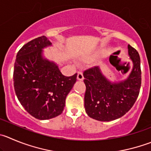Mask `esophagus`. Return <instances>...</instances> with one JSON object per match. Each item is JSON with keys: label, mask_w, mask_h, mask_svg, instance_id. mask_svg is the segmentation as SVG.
<instances>
[{"label": "esophagus", "mask_w": 151, "mask_h": 151, "mask_svg": "<svg viewBox=\"0 0 151 151\" xmlns=\"http://www.w3.org/2000/svg\"><path fill=\"white\" fill-rule=\"evenodd\" d=\"M77 78H78V80H79V81H82V80H84V76H83L82 72H81V71L78 72Z\"/></svg>", "instance_id": "obj_1"}]
</instances>
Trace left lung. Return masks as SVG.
Masks as SVG:
<instances>
[{"label": "left lung", "mask_w": 151, "mask_h": 151, "mask_svg": "<svg viewBox=\"0 0 151 151\" xmlns=\"http://www.w3.org/2000/svg\"><path fill=\"white\" fill-rule=\"evenodd\" d=\"M127 48L133 66L127 79L112 83L99 67L87 69L83 73L86 85L84 107L92 119L101 122L117 119L136 102L142 83L140 57L131 46L128 45Z\"/></svg>", "instance_id": "8db88e82"}]
</instances>
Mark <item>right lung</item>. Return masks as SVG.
<instances>
[{
	"instance_id": "1",
	"label": "right lung",
	"mask_w": 151,
	"mask_h": 151,
	"mask_svg": "<svg viewBox=\"0 0 151 151\" xmlns=\"http://www.w3.org/2000/svg\"><path fill=\"white\" fill-rule=\"evenodd\" d=\"M51 44L44 35L29 41L18 52L14 66V88L18 101L40 120L62 113L66 97L77 78V73L65 76L55 63L43 58L42 50Z\"/></svg>"
}]
</instances>
